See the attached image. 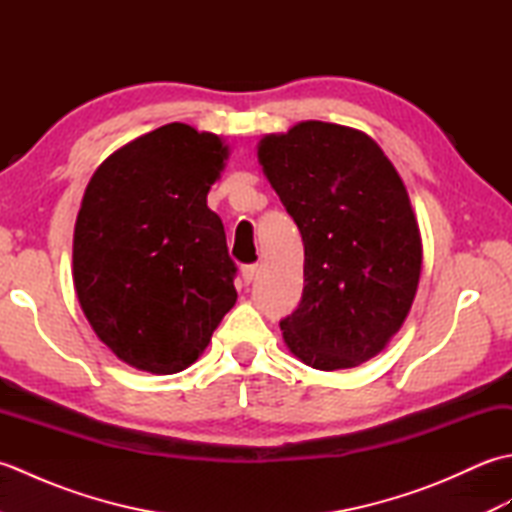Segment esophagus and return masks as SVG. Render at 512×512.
I'll list each match as a JSON object with an SVG mask.
<instances>
[{
	"label": "esophagus",
	"instance_id": "esophagus-1",
	"mask_svg": "<svg viewBox=\"0 0 512 512\" xmlns=\"http://www.w3.org/2000/svg\"><path fill=\"white\" fill-rule=\"evenodd\" d=\"M255 277H257V264H246V266L242 268V281H244V284H246V286L253 284Z\"/></svg>",
	"mask_w": 512,
	"mask_h": 512
}]
</instances>
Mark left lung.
Here are the masks:
<instances>
[{
    "label": "left lung",
    "mask_w": 512,
    "mask_h": 512,
    "mask_svg": "<svg viewBox=\"0 0 512 512\" xmlns=\"http://www.w3.org/2000/svg\"><path fill=\"white\" fill-rule=\"evenodd\" d=\"M259 165L303 239V295L279 321L314 369L385 350L418 290L422 242L396 167L352 127L306 121L259 140Z\"/></svg>",
    "instance_id": "obj_1"
}]
</instances>
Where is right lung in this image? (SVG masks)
Listing matches in <instances>:
<instances>
[{
  "label": "right lung",
  "mask_w": 512,
  "mask_h": 512,
  "mask_svg": "<svg viewBox=\"0 0 512 512\" xmlns=\"http://www.w3.org/2000/svg\"><path fill=\"white\" fill-rule=\"evenodd\" d=\"M226 158L220 136L169 123L114 151L85 189L76 297L96 336L143 372L198 361L237 301L224 226L206 206Z\"/></svg>",
  "instance_id": "add662e5"
}]
</instances>
